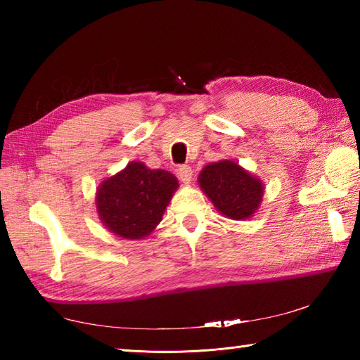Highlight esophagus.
Listing matches in <instances>:
<instances>
[{"instance_id": "34e87169", "label": "esophagus", "mask_w": 360, "mask_h": 360, "mask_svg": "<svg viewBox=\"0 0 360 360\" xmlns=\"http://www.w3.org/2000/svg\"><path fill=\"white\" fill-rule=\"evenodd\" d=\"M178 176H179V179L184 182V184H188L190 181H192V176H193V170H192V167L190 165H179L178 167Z\"/></svg>"}]
</instances>
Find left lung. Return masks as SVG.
<instances>
[{"mask_svg": "<svg viewBox=\"0 0 360 360\" xmlns=\"http://www.w3.org/2000/svg\"><path fill=\"white\" fill-rule=\"evenodd\" d=\"M200 186L215 207L232 219H246L254 215L263 196L262 181L232 160L204 167Z\"/></svg>", "mask_w": 360, "mask_h": 360, "instance_id": "1", "label": "left lung"}]
</instances>
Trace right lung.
Masks as SVG:
<instances>
[{"label":"right lung","mask_w":360,"mask_h":360,"mask_svg":"<svg viewBox=\"0 0 360 360\" xmlns=\"http://www.w3.org/2000/svg\"><path fill=\"white\" fill-rule=\"evenodd\" d=\"M176 188L178 179L172 173L129 162L124 172L98 187V215L112 233L139 240L159 224Z\"/></svg>","instance_id":"add662e5"}]
</instances>
